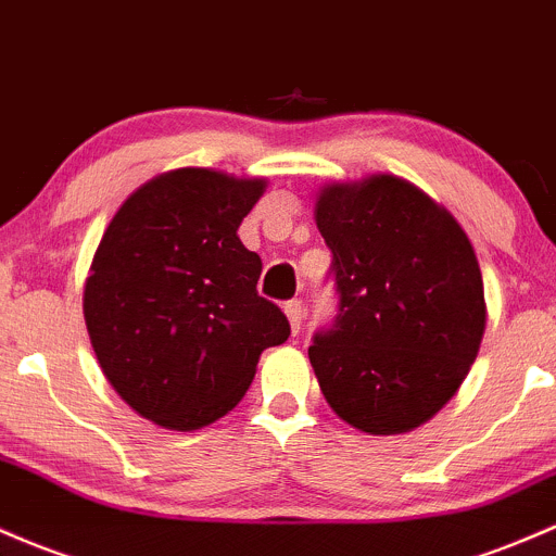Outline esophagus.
Returning <instances> with one entry per match:
<instances>
[{
    "label": "esophagus",
    "instance_id": "1",
    "mask_svg": "<svg viewBox=\"0 0 556 556\" xmlns=\"http://www.w3.org/2000/svg\"><path fill=\"white\" fill-rule=\"evenodd\" d=\"M285 314H288V321H290V329L292 332H301V325H303V303L298 301V298H292V301L285 303Z\"/></svg>",
    "mask_w": 556,
    "mask_h": 556
}]
</instances>
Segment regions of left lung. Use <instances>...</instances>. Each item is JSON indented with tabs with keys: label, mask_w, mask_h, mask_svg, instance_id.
I'll return each mask as SVG.
<instances>
[{
	"label": "left lung",
	"mask_w": 556,
	"mask_h": 556,
	"mask_svg": "<svg viewBox=\"0 0 556 556\" xmlns=\"http://www.w3.org/2000/svg\"><path fill=\"white\" fill-rule=\"evenodd\" d=\"M314 218L340 298L308 348L327 404L369 435L425 425L465 382L485 332L472 242L443 205L390 174L327 185Z\"/></svg>",
	"instance_id": "left-lung-1"
}]
</instances>
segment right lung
<instances>
[{
  "label": "right lung",
  "instance_id": "1",
  "mask_svg": "<svg viewBox=\"0 0 556 556\" xmlns=\"http://www.w3.org/2000/svg\"><path fill=\"white\" fill-rule=\"evenodd\" d=\"M266 179L176 168L131 192L97 248L84 319L115 393L139 417L189 432L245 395L288 316L258 295V253L237 237Z\"/></svg>",
  "mask_w": 556,
  "mask_h": 556
}]
</instances>
